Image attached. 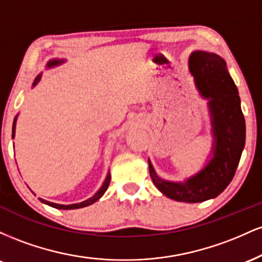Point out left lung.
Instances as JSON below:
<instances>
[{"label": "left lung", "instance_id": "1", "mask_svg": "<svg viewBox=\"0 0 262 262\" xmlns=\"http://www.w3.org/2000/svg\"><path fill=\"white\" fill-rule=\"evenodd\" d=\"M189 71L197 89L209 100L214 148L204 169L185 183L164 181L149 161L152 182L165 196L179 202L197 203L217 197L233 180L245 145V119L237 89L217 54L194 52L189 58Z\"/></svg>", "mask_w": 262, "mask_h": 262}]
</instances>
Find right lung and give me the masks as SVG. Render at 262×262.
Segmentation results:
<instances>
[{
    "label": "right lung",
    "mask_w": 262,
    "mask_h": 262,
    "mask_svg": "<svg viewBox=\"0 0 262 262\" xmlns=\"http://www.w3.org/2000/svg\"><path fill=\"white\" fill-rule=\"evenodd\" d=\"M60 62H61V61H58V60H53V61H49V64H48V66H54V65H58V64H60ZM39 79H40V75H39V76L37 77V79H35L34 83H33V85H35V83H37L38 81H39ZM14 124H16V119H14V123H13V128H12V138L14 137ZM110 181H111V175H110V173H108L107 177H106V180H104V182H103V186H102V187L100 188V191H98L97 193L95 194V196H92L91 198H89V200L85 201V202L76 203V204H68V206H65V204H56V203L48 202V201H45V200H41V198H39V200H40L41 202H43V203L48 204V206H50V207H54V208H58V209H77V208H82V207H87V206H90V204L95 203L96 201H98V200H100V198H101L102 196H103V193H104V192L107 191V188H108V185H110Z\"/></svg>",
    "instance_id": "1"
}]
</instances>
